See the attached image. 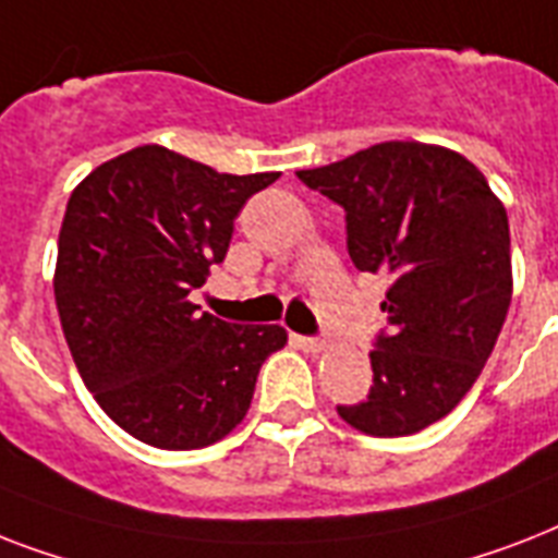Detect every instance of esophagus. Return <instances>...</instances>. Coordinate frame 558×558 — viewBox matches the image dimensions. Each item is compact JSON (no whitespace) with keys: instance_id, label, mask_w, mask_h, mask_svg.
<instances>
[{"instance_id":"1","label":"esophagus","mask_w":558,"mask_h":558,"mask_svg":"<svg viewBox=\"0 0 558 558\" xmlns=\"http://www.w3.org/2000/svg\"><path fill=\"white\" fill-rule=\"evenodd\" d=\"M292 344L301 350H306V353H322V350H327V341L324 339H306V336H292Z\"/></svg>"}]
</instances>
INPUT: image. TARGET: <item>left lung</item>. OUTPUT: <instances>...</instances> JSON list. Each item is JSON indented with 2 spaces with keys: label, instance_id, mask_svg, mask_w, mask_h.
<instances>
[{
  "label": "left lung",
  "instance_id": "left-lung-1",
  "mask_svg": "<svg viewBox=\"0 0 558 558\" xmlns=\"http://www.w3.org/2000/svg\"><path fill=\"white\" fill-rule=\"evenodd\" d=\"M298 179L344 208L356 269L390 278L371 393L339 416L371 437L423 432L466 397L504 327L507 208L472 161L440 144L381 142Z\"/></svg>",
  "mask_w": 558,
  "mask_h": 558
}]
</instances>
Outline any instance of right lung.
I'll list each match as a JSON object with an SVG mask.
<instances>
[{"label": "right lung", "instance_id": "add662e5", "mask_svg": "<svg viewBox=\"0 0 558 558\" xmlns=\"http://www.w3.org/2000/svg\"><path fill=\"white\" fill-rule=\"evenodd\" d=\"M280 173L231 177L144 144L74 187L57 240L65 344L104 414L135 440L205 449L243 423L278 324L196 313L191 289L226 260L234 217Z\"/></svg>", "mask_w": 558, "mask_h": 558}]
</instances>
